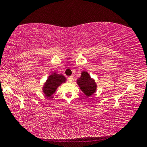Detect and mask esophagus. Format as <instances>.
<instances>
[{"mask_svg": "<svg viewBox=\"0 0 147 147\" xmlns=\"http://www.w3.org/2000/svg\"><path fill=\"white\" fill-rule=\"evenodd\" d=\"M68 81H69V82H73V76H71L68 77Z\"/></svg>", "mask_w": 147, "mask_h": 147, "instance_id": "1", "label": "esophagus"}]
</instances>
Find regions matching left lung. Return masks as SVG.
<instances>
[{"label":"left lung","mask_w":147,"mask_h":147,"mask_svg":"<svg viewBox=\"0 0 147 147\" xmlns=\"http://www.w3.org/2000/svg\"><path fill=\"white\" fill-rule=\"evenodd\" d=\"M79 87L86 97H90L95 93L97 85L94 79L91 78L89 73L83 71L81 72V76L76 80Z\"/></svg>","instance_id":"left-lung-1"}]
</instances>
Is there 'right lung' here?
I'll list each match as a JSON object with an SVG mask.
<instances>
[{
    "mask_svg": "<svg viewBox=\"0 0 147 147\" xmlns=\"http://www.w3.org/2000/svg\"><path fill=\"white\" fill-rule=\"evenodd\" d=\"M67 79L62 74H58L54 72L48 77V79L43 84L42 92L45 96L50 97L55 93L59 86L63 83L66 82Z\"/></svg>",
    "mask_w": 147,
    "mask_h": 147,
    "instance_id": "right-lung-1",
    "label": "right lung"
}]
</instances>
